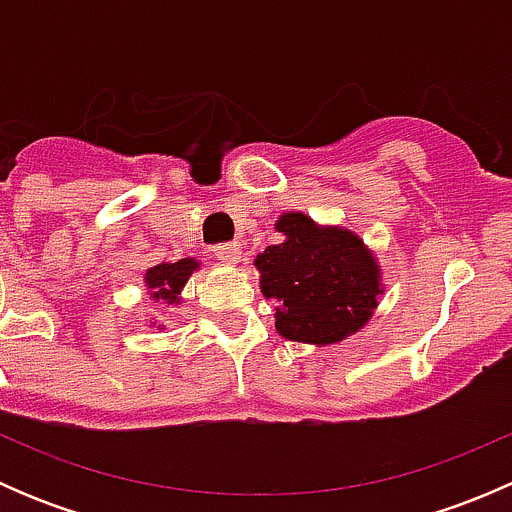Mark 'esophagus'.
<instances>
[{"label": "esophagus", "instance_id": "esophagus-1", "mask_svg": "<svg viewBox=\"0 0 512 512\" xmlns=\"http://www.w3.org/2000/svg\"><path fill=\"white\" fill-rule=\"evenodd\" d=\"M215 257H218L220 262H225V265H237L242 257V250L235 242H225V245L215 247Z\"/></svg>", "mask_w": 512, "mask_h": 512}]
</instances>
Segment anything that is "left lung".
<instances>
[{
	"label": "left lung",
	"instance_id": "8db88e82",
	"mask_svg": "<svg viewBox=\"0 0 512 512\" xmlns=\"http://www.w3.org/2000/svg\"><path fill=\"white\" fill-rule=\"evenodd\" d=\"M285 240L255 260L260 292L277 299L275 329L289 342L337 344L359 332L374 314L381 267L352 230L317 225L304 213H285L275 223Z\"/></svg>",
	"mask_w": 512,
	"mask_h": 512
}]
</instances>
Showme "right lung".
Masks as SVG:
<instances>
[{
	"label": "right lung",
	"mask_w": 512,
	"mask_h": 512,
	"mask_svg": "<svg viewBox=\"0 0 512 512\" xmlns=\"http://www.w3.org/2000/svg\"><path fill=\"white\" fill-rule=\"evenodd\" d=\"M200 267V262L195 257H183L178 262H160V265H153L151 270H146V282L148 294H151L153 302H165V304H180L183 297L185 282L190 280L195 270ZM156 322H151V327ZM158 329H163V324H158Z\"/></svg>",
	"instance_id": "1"
}]
</instances>
